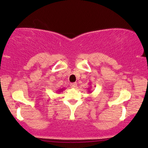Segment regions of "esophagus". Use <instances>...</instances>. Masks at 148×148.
Masks as SVG:
<instances>
[{"label": "esophagus", "mask_w": 148, "mask_h": 148, "mask_svg": "<svg viewBox=\"0 0 148 148\" xmlns=\"http://www.w3.org/2000/svg\"><path fill=\"white\" fill-rule=\"evenodd\" d=\"M70 87L71 88H76L77 87V83H71L70 84Z\"/></svg>", "instance_id": "34e87169"}]
</instances>
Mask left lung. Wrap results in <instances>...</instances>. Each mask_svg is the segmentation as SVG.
<instances>
[{"label":"left lung","instance_id":"obj_1","mask_svg":"<svg viewBox=\"0 0 148 148\" xmlns=\"http://www.w3.org/2000/svg\"><path fill=\"white\" fill-rule=\"evenodd\" d=\"M88 92H89V93L91 92V91H90V90H89V89H90V88H88Z\"/></svg>","mask_w":148,"mask_h":148}]
</instances>
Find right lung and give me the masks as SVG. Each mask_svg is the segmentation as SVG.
<instances>
[{
  "label": "right lung",
  "mask_w": 148,
  "mask_h": 148,
  "mask_svg": "<svg viewBox=\"0 0 148 148\" xmlns=\"http://www.w3.org/2000/svg\"><path fill=\"white\" fill-rule=\"evenodd\" d=\"M63 90H64V88H61V89H59V90H58V92H62Z\"/></svg>",
  "instance_id": "right-lung-1"
}]
</instances>
